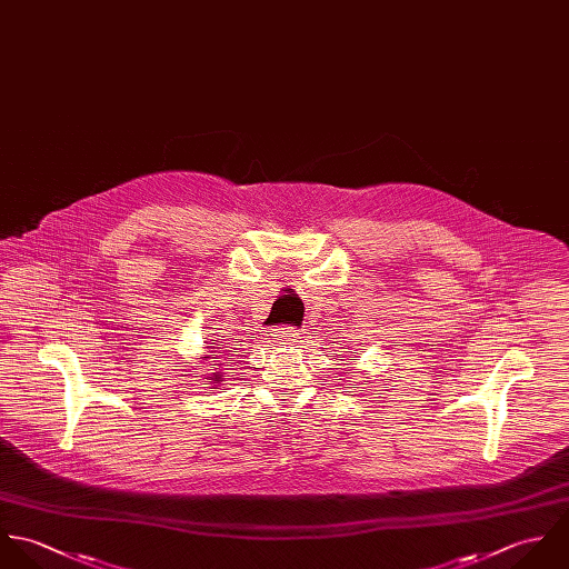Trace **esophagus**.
<instances>
[{
    "instance_id": "1",
    "label": "esophagus",
    "mask_w": 569,
    "mask_h": 569,
    "mask_svg": "<svg viewBox=\"0 0 569 569\" xmlns=\"http://www.w3.org/2000/svg\"><path fill=\"white\" fill-rule=\"evenodd\" d=\"M272 337H274V342L279 347H295L299 339H301V332L297 328H288L286 326V328H274Z\"/></svg>"
}]
</instances>
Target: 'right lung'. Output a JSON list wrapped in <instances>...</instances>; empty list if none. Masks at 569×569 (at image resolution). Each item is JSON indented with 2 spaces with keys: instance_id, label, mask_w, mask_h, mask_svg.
I'll return each mask as SVG.
<instances>
[{
  "instance_id": "add662e5",
  "label": "right lung",
  "mask_w": 569,
  "mask_h": 569,
  "mask_svg": "<svg viewBox=\"0 0 569 569\" xmlns=\"http://www.w3.org/2000/svg\"><path fill=\"white\" fill-rule=\"evenodd\" d=\"M218 365H222V362H218ZM216 378H220V373H216Z\"/></svg>"
}]
</instances>
